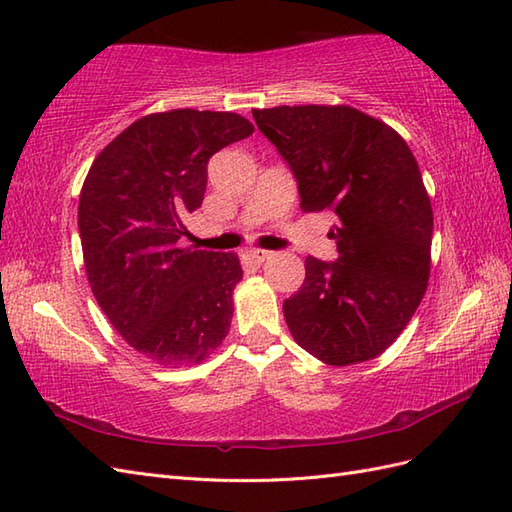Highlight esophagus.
<instances>
[{
	"label": "esophagus",
	"instance_id": "1",
	"mask_svg": "<svg viewBox=\"0 0 512 512\" xmlns=\"http://www.w3.org/2000/svg\"><path fill=\"white\" fill-rule=\"evenodd\" d=\"M248 257L253 259L255 264H262V262H266V259L273 257V253H270V250H264V248H253V250H248Z\"/></svg>",
	"mask_w": 512,
	"mask_h": 512
}]
</instances>
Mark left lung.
Returning a JSON list of instances; mask_svg holds the SVG:
<instances>
[{"mask_svg": "<svg viewBox=\"0 0 512 512\" xmlns=\"http://www.w3.org/2000/svg\"><path fill=\"white\" fill-rule=\"evenodd\" d=\"M253 118L295 173L301 209L334 217L339 257H308L284 301L292 336L328 365L376 358L429 281L433 211L416 158L398 132L350 105H279Z\"/></svg>", "mask_w": 512, "mask_h": 512, "instance_id": "1", "label": "left lung"}]
</instances>
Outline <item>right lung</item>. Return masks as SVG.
Masks as SVG:
<instances>
[{"mask_svg":"<svg viewBox=\"0 0 512 512\" xmlns=\"http://www.w3.org/2000/svg\"><path fill=\"white\" fill-rule=\"evenodd\" d=\"M255 132L233 112L171 110L138 118L107 145L79 198L85 273L116 332L160 365H198L231 328L235 253L182 248L206 165Z\"/></svg>","mask_w":512,"mask_h":512,"instance_id":"obj_1","label":"right lung"}]
</instances>
